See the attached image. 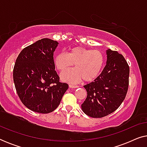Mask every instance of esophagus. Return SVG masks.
<instances>
[{
	"instance_id": "obj_1",
	"label": "esophagus",
	"mask_w": 147,
	"mask_h": 147,
	"mask_svg": "<svg viewBox=\"0 0 147 147\" xmlns=\"http://www.w3.org/2000/svg\"><path fill=\"white\" fill-rule=\"evenodd\" d=\"M69 87L71 88H77L79 87V86H76V85H73V84H69Z\"/></svg>"
}]
</instances>
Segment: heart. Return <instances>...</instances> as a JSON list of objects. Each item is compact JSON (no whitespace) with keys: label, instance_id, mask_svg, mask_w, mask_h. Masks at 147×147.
Segmentation results:
<instances>
[{"label":"heart","instance_id":"heart-1","mask_svg":"<svg viewBox=\"0 0 147 147\" xmlns=\"http://www.w3.org/2000/svg\"><path fill=\"white\" fill-rule=\"evenodd\" d=\"M75 68L61 74L62 81L78 83L84 80L91 82L100 75L104 64V56L99 50H92L82 47L70 48L67 53H57L54 57L56 69L63 71L74 65Z\"/></svg>","mask_w":147,"mask_h":147}]
</instances>
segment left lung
<instances>
[{
    "instance_id": "obj_1",
    "label": "left lung",
    "mask_w": 147,
    "mask_h": 147,
    "mask_svg": "<svg viewBox=\"0 0 147 147\" xmlns=\"http://www.w3.org/2000/svg\"><path fill=\"white\" fill-rule=\"evenodd\" d=\"M107 60L103 71L93 82L84 86L87 98L82 109L92 118H102L115 111L126 97L129 66L117 51L106 50Z\"/></svg>"
}]
</instances>
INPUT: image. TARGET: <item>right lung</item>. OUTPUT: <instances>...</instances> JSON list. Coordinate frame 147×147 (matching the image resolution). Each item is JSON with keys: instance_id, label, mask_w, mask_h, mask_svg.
<instances>
[{"instance_id": "add662e5", "label": "right lung", "mask_w": 147, "mask_h": 147, "mask_svg": "<svg viewBox=\"0 0 147 147\" xmlns=\"http://www.w3.org/2000/svg\"><path fill=\"white\" fill-rule=\"evenodd\" d=\"M58 42L44 38L21 51L13 69L20 100L29 110L47 114L59 105L68 85L61 83L55 70L53 52Z\"/></svg>"}]
</instances>
